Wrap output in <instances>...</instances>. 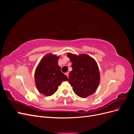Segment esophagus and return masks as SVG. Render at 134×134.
Here are the masks:
<instances>
[{
	"label": "esophagus",
	"instance_id": "obj_1",
	"mask_svg": "<svg viewBox=\"0 0 134 134\" xmlns=\"http://www.w3.org/2000/svg\"><path fill=\"white\" fill-rule=\"evenodd\" d=\"M65 75L68 77L69 76V72H66V73H65Z\"/></svg>",
	"mask_w": 134,
	"mask_h": 134
}]
</instances>
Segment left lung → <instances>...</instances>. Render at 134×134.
Segmentation results:
<instances>
[{"mask_svg": "<svg viewBox=\"0 0 134 134\" xmlns=\"http://www.w3.org/2000/svg\"><path fill=\"white\" fill-rule=\"evenodd\" d=\"M68 57L72 63V71L69 74L68 82L75 94L85 98L94 93L98 88L100 75L95 60L86 54L76 55L68 53Z\"/></svg>", "mask_w": 134, "mask_h": 134, "instance_id": "obj_1", "label": "left lung"}]
</instances>
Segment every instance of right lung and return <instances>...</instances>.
Returning a JSON list of instances; mask_svg holds the SVG:
<instances>
[{
  "mask_svg": "<svg viewBox=\"0 0 134 134\" xmlns=\"http://www.w3.org/2000/svg\"><path fill=\"white\" fill-rule=\"evenodd\" d=\"M59 57L48 54L42 59L36 68L35 79L36 87L40 93L50 96L57 91L58 87L68 77L61 71L58 65Z\"/></svg>",
  "mask_w": 134,
  "mask_h": 134,
  "instance_id": "1",
  "label": "right lung"
}]
</instances>
